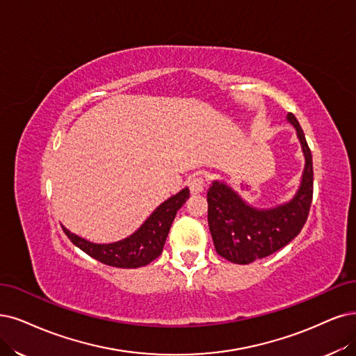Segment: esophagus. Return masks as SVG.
Returning <instances> with one entry per match:
<instances>
[{
    "mask_svg": "<svg viewBox=\"0 0 356 356\" xmlns=\"http://www.w3.org/2000/svg\"><path fill=\"white\" fill-rule=\"evenodd\" d=\"M188 185H189V189H191L192 193H200V192L204 191L205 177L201 176V175L192 176V177L188 180Z\"/></svg>",
    "mask_w": 356,
    "mask_h": 356,
    "instance_id": "esophagus-1",
    "label": "esophagus"
}]
</instances>
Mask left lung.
<instances>
[{
  "mask_svg": "<svg viewBox=\"0 0 356 356\" xmlns=\"http://www.w3.org/2000/svg\"><path fill=\"white\" fill-rule=\"evenodd\" d=\"M287 120L296 129L305 155L300 186L291 201L270 209H257L217 180L207 192L208 226L216 251L234 264H251L279 251L296 238L308 218L314 186L312 155L296 117L289 113Z\"/></svg>",
  "mask_w": 356,
  "mask_h": 356,
  "instance_id": "obj_1",
  "label": "left lung"
}]
</instances>
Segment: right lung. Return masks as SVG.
Masks as SVG:
<instances>
[{
	"mask_svg": "<svg viewBox=\"0 0 356 356\" xmlns=\"http://www.w3.org/2000/svg\"><path fill=\"white\" fill-rule=\"evenodd\" d=\"M188 198L189 189H181L158 207L134 234L114 243L89 242L69 232L64 226L61 227L73 245L102 264L117 268H138L148 266L161 255L171 222Z\"/></svg>",
	"mask_w": 356,
	"mask_h": 356,
	"instance_id": "1",
	"label": "right lung"
}]
</instances>
